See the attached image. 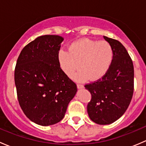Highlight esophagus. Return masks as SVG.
<instances>
[{
    "mask_svg": "<svg viewBox=\"0 0 146 146\" xmlns=\"http://www.w3.org/2000/svg\"><path fill=\"white\" fill-rule=\"evenodd\" d=\"M77 88L78 89H82V88H84V86L82 85H81V84H78Z\"/></svg>",
    "mask_w": 146,
    "mask_h": 146,
    "instance_id": "34e87169",
    "label": "esophagus"
}]
</instances>
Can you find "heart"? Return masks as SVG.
I'll return each instance as SVG.
<instances>
[{"label": "heart", "mask_w": 146, "mask_h": 146, "mask_svg": "<svg viewBox=\"0 0 146 146\" xmlns=\"http://www.w3.org/2000/svg\"><path fill=\"white\" fill-rule=\"evenodd\" d=\"M114 50L106 41L82 39L73 42L68 50H60L58 61L61 70L77 81L98 80L105 76L112 64Z\"/></svg>", "instance_id": "obj_1"}]
</instances>
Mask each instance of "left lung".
Listing matches in <instances>:
<instances>
[{
	"mask_svg": "<svg viewBox=\"0 0 146 146\" xmlns=\"http://www.w3.org/2000/svg\"><path fill=\"white\" fill-rule=\"evenodd\" d=\"M114 50V59L108 72L101 79L85 85L92 99L87 111L95 123H114L125 113L133 93L134 70L131 57L121 42L103 36Z\"/></svg>",
	"mask_w": 146,
	"mask_h": 146,
	"instance_id": "left-lung-1",
	"label": "left lung"
}]
</instances>
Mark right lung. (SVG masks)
Wrapping results in <instances>:
<instances>
[{"label":"right lung","mask_w":146,"mask_h":146,"mask_svg":"<svg viewBox=\"0 0 146 146\" xmlns=\"http://www.w3.org/2000/svg\"><path fill=\"white\" fill-rule=\"evenodd\" d=\"M64 38L38 36L23 48L15 70L17 99L29 120L50 126L62 120L77 86L64 73L58 61Z\"/></svg>","instance_id":"right-lung-1"}]
</instances>
